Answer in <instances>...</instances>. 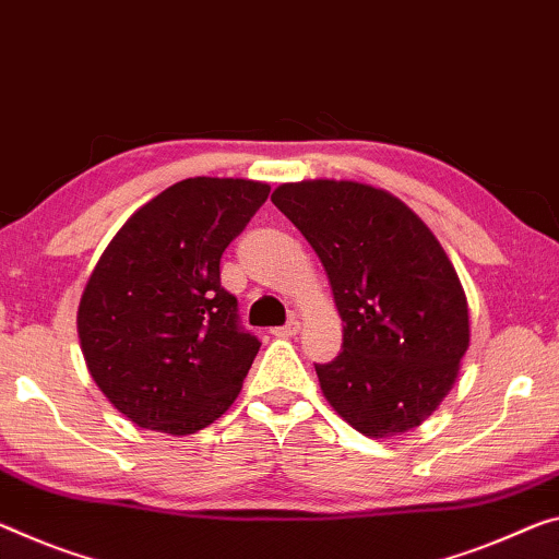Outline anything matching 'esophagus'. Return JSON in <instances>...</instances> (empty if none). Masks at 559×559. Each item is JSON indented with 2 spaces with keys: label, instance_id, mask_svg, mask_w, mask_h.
<instances>
[{
  "label": "esophagus",
  "instance_id": "obj_1",
  "mask_svg": "<svg viewBox=\"0 0 559 559\" xmlns=\"http://www.w3.org/2000/svg\"><path fill=\"white\" fill-rule=\"evenodd\" d=\"M297 332H299V320H295V317H292L287 324H282V328L272 330V334H277V337H295Z\"/></svg>",
  "mask_w": 559,
  "mask_h": 559
}]
</instances>
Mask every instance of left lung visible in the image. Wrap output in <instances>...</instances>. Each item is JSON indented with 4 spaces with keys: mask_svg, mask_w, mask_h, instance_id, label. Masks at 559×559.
<instances>
[{
    "mask_svg": "<svg viewBox=\"0 0 559 559\" xmlns=\"http://www.w3.org/2000/svg\"><path fill=\"white\" fill-rule=\"evenodd\" d=\"M272 202L328 272L345 332L314 365L340 417L367 437L432 415L469 347L467 297L448 254L405 202L359 182L280 185Z\"/></svg>",
    "mask_w": 559,
    "mask_h": 559,
    "instance_id": "8db88e82",
    "label": "left lung"
}]
</instances>
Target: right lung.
Listing matches in <instances>:
<instances>
[{
  "label": "right lung",
  "mask_w": 559,
  "mask_h": 559,
  "mask_svg": "<svg viewBox=\"0 0 559 559\" xmlns=\"http://www.w3.org/2000/svg\"><path fill=\"white\" fill-rule=\"evenodd\" d=\"M250 179L194 177L136 210L84 287L90 374L134 425L192 435L225 415L260 352L219 260L267 200Z\"/></svg>",
  "instance_id": "add662e5"
}]
</instances>
